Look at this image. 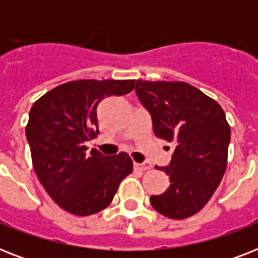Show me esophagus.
<instances>
[{"label": "esophagus", "mask_w": 258, "mask_h": 258, "mask_svg": "<svg viewBox=\"0 0 258 258\" xmlns=\"http://www.w3.org/2000/svg\"><path fill=\"white\" fill-rule=\"evenodd\" d=\"M134 167L138 170H141V171H146V170L151 169V166L147 165V163H137V162L134 163Z\"/></svg>", "instance_id": "34e87169"}]
</instances>
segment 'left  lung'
I'll list each match as a JSON object with an SVG mask.
<instances>
[{
  "mask_svg": "<svg viewBox=\"0 0 258 258\" xmlns=\"http://www.w3.org/2000/svg\"><path fill=\"white\" fill-rule=\"evenodd\" d=\"M139 100L151 115L155 137L174 143L163 194L151 196L158 213L183 220L208 204L228 165L230 125L216 100L183 82L137 80Z\"/></svg>",
  "mask_w": 258,
  "mask_h": 258,
  "instance_id": "1",
  "label": "left lung"
}]
</instances>
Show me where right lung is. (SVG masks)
Instances as JSON below:
<instances>
[{
  "instance_id": "add662e5",
  "label": "right lung",
  "mask_w": 258,
  "mask_h": 258,
  "mask_svg": "<svg viewBox=\"0 0 258 258\" xmlns=\"http://www.w3.org/2000/svg\"><path fill=\"white\" fill-rule=\"evenodd\" d=\"M135 80H76L42 95L30 108L26 124L32 163L49 197L66 212L91 216L105 209L119 183L133 172L128 154L104 157L87 150L99 134L97 105L121 96Z\"/></svg>"
}]
</instances>
